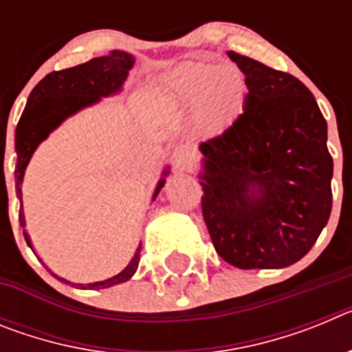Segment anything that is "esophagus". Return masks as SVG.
Masks as SVG:
<instances>
[{
    "label": "esophagus",
    "mask_w": 352,
    "mask_h": 352,
    "mask_svg": "<svg viewBox=\"0 0 352 352\" xmlns=\"http://www.w3.org/2000/svg\"><path fill=\"white\" fill-rule=\"evenodd\" d=\"M194 148H192L188 142H178V144L174 146L173 149V162L176 169L179 170H185L194 164Z\"/></svg>",
    "instance_id": "esophagus-1"
}]
</instances>
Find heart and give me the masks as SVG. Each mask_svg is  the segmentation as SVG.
Listing matches in <instances>:
<instances>
[{"mask_svg":"<svg viewBox=\"0 0 352 352\" xmlns=\"http://www.w3.org/2000/svg\"><path fill=\"white\" fill-rule=\"evenodd\" d=\"M167 84L183 100H197L201 114L211 125L232 118L247 91L243 72L232 63L213 67L203 61H185L167 74Z\"/></svg>","mask_w":352,"mask_h":352,"instance_id":"heart-1","label":"heart"}]
</instances>
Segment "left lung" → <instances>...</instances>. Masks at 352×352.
Returning a JSON list of instances; mask_svg holds the SVG:
<instances>
[{
  "instance_id": "1",
  "label": "left lung",
  "mask_w": 352,
  "mask_h": 352,
  "mask_svg": "<svg viewBox=\"0 0 352 352\" xmlns=\"http://www.w3.org/2000/svg\"><path fill=\"white\" fill-rule=\"evenodd\" d=\"M227 54L248 93L234 123L199 146L204 222L226 263L285 268L309 254L331 213L328 125L300 79Z\"/></svg>"
}]
</instances>
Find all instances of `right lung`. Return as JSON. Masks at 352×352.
<instances>
[{
	"mask_svg": "<svg viewBox=\"0 0 352 352\" xmlns=\"http://www.w3.org/2000/svg\"><path fill=\"white\" fill-rule=\"evenodd\" d=\"M133 67V56L123 51H113L107 56L93 58L77 67L65 68V70L51 72L36 84L33 91L30 93L28 104L23 111V116L19 120L17 129H15V151H17V164H15V192L17 197H23L21 185H23L24 170L30 164L31 155L35 153L40 142L47 139L49 133L63 123L68 116L76 114L77 111L89 105L96 104L102 96L114 95L121 89L125 82L129 70ZM169 169L164 170V176H167ZM166 179L162 178L155 188L153 201L157 199L158 192L162 190ZM19 220L24 227V213H23V199H21V211H19ZM28 245L30 236L24 231ZM141 261V245L133 254L132 261L121 273H118L113 278H107L104 282H95V284H74L80 289H105L113 285L126 282L130 276L135 273ZM56 276V275H54ZM60 278V276H58ZM65 284H70L65 278H60Z\"/></svg>",
	"mask_w": 352,
	"mask_h": 352,
	"instance_id": "1",
	"label": "right lung"
}]
</instances>
